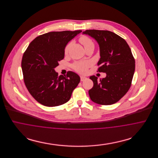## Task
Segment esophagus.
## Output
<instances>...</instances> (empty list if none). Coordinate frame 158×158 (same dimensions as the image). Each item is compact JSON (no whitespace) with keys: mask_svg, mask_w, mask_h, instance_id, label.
Instances as JSON below:
<instances>
[{"mask_svg":"<svg viewBox=\"0 0 158 158\" xmlns=\"http://www.w3.org/2000/svg\"><path fill=\"white\" fill-rule=\"evenodd\" d=\"M86 79H87V77H86L81 76V81H85V80Z\"/></svg>","mask_w":158,"mask_h":158,"instance_id":"1","label":"esophagus"}]
</instances>
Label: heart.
I'll return each instance as SVG.
<instances>
[{
    "instance_id": "obj_1",
    "label": "heart",
    "mask_w": 158,
    "mask_h": 158,
    "mask_svg": "<svg viewBox=\"0 0 158 158\" xmlns=\"http://www.w3.org/2000/svg\"><path fill=\"white\" fill-rule=\"evenodd\" d=\"M79 41L82 44L85 49L90 47H94V43L86 35H82L79 38ZM70 47V44H68V45L66 46L64 48V54H67L69 52V49ZM90 66V63L89 61H76L72 64V68L76 70V72L84 74L86 73L87 69Z\"/></svg>"
}]
</instances>
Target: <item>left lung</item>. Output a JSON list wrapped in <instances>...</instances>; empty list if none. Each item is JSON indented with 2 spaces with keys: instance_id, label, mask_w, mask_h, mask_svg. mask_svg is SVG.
<instances>
[{
  "instance_id": "left-lung-1",
  "label": "left lung",
  "mask_w": 158,
  "mask_h": 158,
  "mask_svg": "<svg viewBox=\"0 0 158 158\" xmlns=\"http://www.w3.org/2000/svg\"><path fill=\"white\" fill-rule=\"evenodd\" d=\"M83 34L94 38L98 43L100 59L99 72L106 73L105 78L91 76L94 86L89 90L90 99L100 105L118 102L129 90L135 70V60L124 39L111 31L90 30Z\"/></svg>"
}]
</instances>
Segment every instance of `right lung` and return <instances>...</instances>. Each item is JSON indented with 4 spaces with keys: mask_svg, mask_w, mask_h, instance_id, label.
Masks as SVG:
<instances>
[{
    "mask_svg": "<svg viewBox=\"0 0 158 158\" xmlns=\"http://www.w3.org/2000/svg\"><path fill=\"white\" fill-rule=\"evenodd\" d=\"M81 30L54 31L39 35L31 42L21 62L23 81L32 97L42 105L56 106L65 104L80 82L79 76L69 71L58 76L54 68L64 57L69 41Z\"/></svg>",
    "mask_w": 158,
    "mask_h": 158,
    "instance_id": "right-lung-1",
    "label": "right lung"
}]
</instances>
